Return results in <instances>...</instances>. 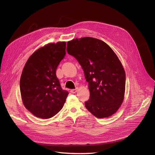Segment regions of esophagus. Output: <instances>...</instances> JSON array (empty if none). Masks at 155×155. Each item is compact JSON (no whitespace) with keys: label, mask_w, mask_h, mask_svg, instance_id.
<instances>
[{"label":"esophagus","mask_w":155,"mask_h":155,"mask_svg":"<svg viewBox=\"0 0 155 155\" xmlns=\"http://www.w3.org/2000/svg\"><path fill=\"white\" fill-rule=\"evenodd\" d=\"M78 91V88H76V89H72L71 91H70V92L72 93V94H75L76 92Z\"/></svg>","instance_id":"34e87169"}]
</instances>
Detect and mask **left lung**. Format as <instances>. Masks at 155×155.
Wrapping results in <instances>:
<instances>
[{
	"label": "left lung",
	"mask_w": 155,
	"mask_h": 155,
	"mask_svg": "<svg viewBox=\"0 0 155 155\" xmlns=\"http://www.w3.org/2000/svg\"><path fill=\"white\" fill-rule=\"evenodd\" d=\"M67 50L80 64L88 83L87 110L99 118L114 114L124 100L125 73L114 51L105 42L88 37L68 41Z\"/></svg>",
	"instance_id": "left-lung-1"
}]
</instances>
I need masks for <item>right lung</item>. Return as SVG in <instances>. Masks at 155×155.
<instances>
[{"label": "right lung", "instance_id": "add662e5", "mask_svg": "<svg viewBox=\"0 0 155 155\" xmlns=\"http://www.w3.org/2000/svg\"><path fill=\"white\" fill-rule=\"evenodd\" d=\"M66 43L42 47L28 59L20 79L22 103L37 118H51L62 109L68 94L63 90L56 70L66 55Z\"/></svg>", "mask_w": 155, "mask_h": 155}]
</instances>
